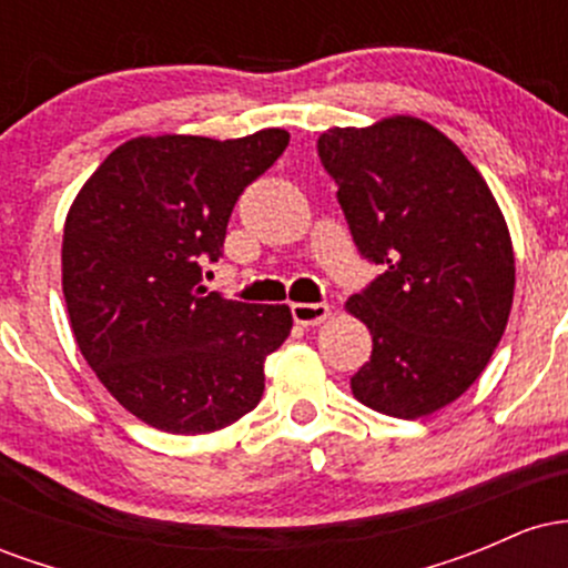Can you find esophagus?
<instances>
[{"mask_svg":"<svg viewBox=\"0 0 568 568\" xmlns=\"http://www.w3.org/2000/svg\"><path fill=\"white\" fill-rule=\"evenodd\" d=\"M291 315H293V321L306 328V325H321V323L328 321L331 306L328 304H304V302H298V304H291Z\"/></svg>","mask_w":568,"mask_h":568,"instance_id":"obj_1","label":"esophagus"}]
</instances>
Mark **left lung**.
<instances>
[{"mask_svg":"<svg viewBox=\"0 0 568 568\" xmlns=\"http://www.w3.org/2000/svg\"><path fill=\"white\" fill-rule=\"evenodd\" d=\"M317 152L357 247L384 270L344 306L374 338L352 395L397 419L435 414L484 374L510 317L515 253L497 197L419 116L328 128Z\"/></svg>","mask_w":568,"mask_h":568,"instance_id":"obj_1","label":"left lung"}]
</instances>
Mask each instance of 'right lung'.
<instances>
[{"label":"right lung","mask_w":568,"mask_h":568,"mask_svg":"<svg viewBox=\"0 0 568 568\" xmlns=\"http://www.w3.org/2000/svg\"><path fill=\"white\" fill-rule=\"evenodd\" d=\"M283 128L243 139L139 135L84 181L67 213L61 283L77 347L143 425L205 435L264 395V361L291 334L285 304L207 291L234 202L288 146Z\"/></svg>","instance_id":"right-lung-1"}]
</instances>
